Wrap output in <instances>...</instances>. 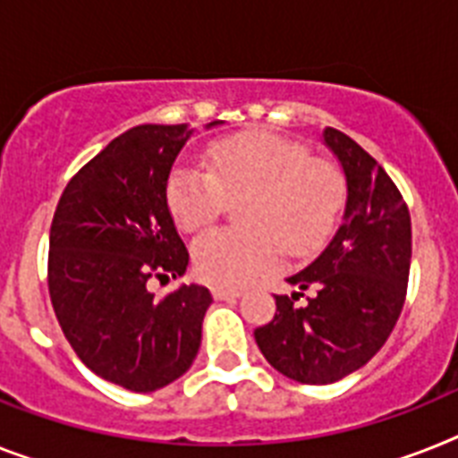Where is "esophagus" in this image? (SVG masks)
<instances>
[{
    "mask_svg": "<svg viewBox=\"0 0 458 458\" xmlns=\"http://www.w3.org/2000/svg\"><path fill=\"white\" fill-rule=\"evenodd\" d=\"M215 300H236L241 297V290L236 288H213Z\"/></svg>",
    "mask_w": 458,
    "mask_h": 458,
    "instance_id": "obj_1",
    "label": "esophagus"
}]
</instances>
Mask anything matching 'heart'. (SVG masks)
<instances>
[{
  "mask_svg": "<svg viewBox=\"0 0 458 458\" xmlns=\"http://www.w3.org/2000/svg\"><path fill=\"white\" fill-rule=\"evenodd\" d=\"M236 199H243L236 220L245 226L215 229L191 245L196 276L217 288H238L271 269L278 242L294 257L318 252L337 229L349 180L301 142L248 131L208 147L203 168L175 165L165 182V208L187 233L217 220Z\"/></svg>",
  "mask_w": 458,
  "mask_h": 458,
  "instance_id": "heart-1",
  "label": "heart"
}]
</instances>
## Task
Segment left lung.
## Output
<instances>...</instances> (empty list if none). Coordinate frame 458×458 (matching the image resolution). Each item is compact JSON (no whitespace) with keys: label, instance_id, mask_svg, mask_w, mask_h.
<instances>
[{"label":"left lung","instance_id":"obj_1","mask_svg":"<svg viewBox=\"0 0 458 458\" xmlns=\"http://www.w3.org/2000/svg\"><path fill=\"white\" fill-rule=\"evenodd\" d=\"M325 145L349 180L339 232L323 255L288 278L304 293L276 294L274 320L255 330L264 358L301 384H332L360 369L400 318L411 262L407 203L386 170L356 140L327 128Z\"/></svg>","mask_w":458,"mask_h":458}]
</instances>
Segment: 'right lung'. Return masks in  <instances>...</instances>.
Masks as SVG:
<instances>
[{"label":"right lung","instance_id":"right-lung-1","mask_svg":"<svg viewBox=\"0 0 458 458\" xmlns=\"http://www.w3.org/2000/svg\"><path fill=\"white\" fill-rule=\"evenodd\" d=\"M189 135L145 123L114 138L67 182L51 222L48 294L65 339L90 372L135 393L191 368L213 301L203 285L147 288L187 271L165 182Z\"/></svg>","mask_w":458,"mask_h":458}]
</instances>
